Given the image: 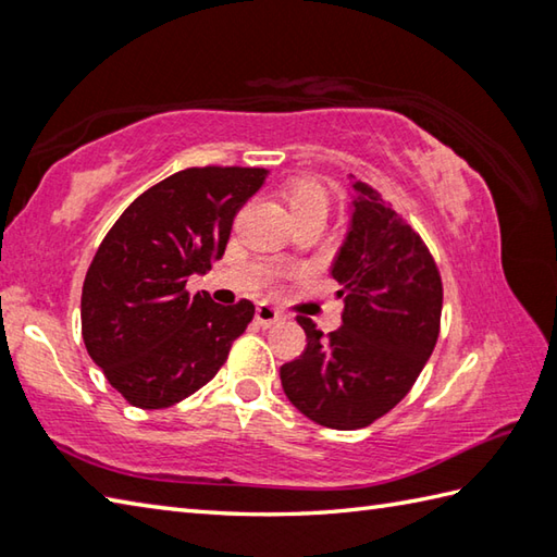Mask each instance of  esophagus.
I'll use <instances>...</instances> for the list:
<instances>
[{
  "instance_id": "esophagus-1",
  "label": "esophagus",
  "mask_w": 557,
  "mask_h": 557,
  "mask_svg": "<svg viewBox=\"0 0 557 557\" xmlns=\"http://www.w3.org/2000/svg\"><path fill=\"white\" fill-rule=\"evenodd\" d=\"M282 317H285V313H282L277 307H272V305H258V309H256V321L265 329L272 326V323L282 321Z\"/></svg>"
}]
</instances>
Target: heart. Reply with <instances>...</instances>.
Here are the masks:
<instances>
[{
    "label": "heart",
    "instance_id": "b5f03b06",
    "mask_svg": "<svg viewBox=\"0 0 557 557\" xmlns=\"http://www.w3.org/2000/svg\"><path fill=\"white\" fill-rule=\"evenodd\" d=\"M287 205L295 221L311 216V214H326L329 199L326 191L313 180H299L287 189Z\"/></svg>",
    "mask_w": 557,
    "mask_h": 557
}]
</instances>
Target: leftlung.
I'll return each mask as SVG.
<instances>
[{
  "label": "left lung",
  "mask_w": 557,
  "mask_h": 557,
  "mask_svg": "<svg viewBox=\"0 0 557 557\" xmlns=\"http://www.w3.org/2000/svg\"><path fill=\"white\" fill-rule=\"evenodd\" d=\"M352 224L331 275L343 326L329 336L305 313L307 348L280 370L287 399L336 431L366 429L407 397L436 348L443 282L423 238L368 182L352 185Z\"/></svg>",
  "instance_id": "left-lung-1"
}]
</instances>
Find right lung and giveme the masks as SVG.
I'll return each instance as SVG.
<instances>
[{"mask_svg":"<svg viewBox=\"0 0 557 557\" xmlns=\"http://www.w3.org/2000/svg\"><path fill=\"white\" fill-rule=\"evenodd\" d=\"M265 168H187L126 207L83 285L85 348L121 397L168 409L216 375L256 307L189 295L187 277L224 256L234 216Z\"/></svg>","mask_w":557,"mask_h":557,"instance_id":"1","label":"right lung"}]
</instances>
